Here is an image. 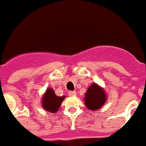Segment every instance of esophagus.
Returning <instances> with one entry per match:
<instances>
[{"mask_svg":"<svg viewBox=\"0 0 146 146\" xmlns=\"http://www.w3.org/2000/svg\"><path fill=\"white\" fill-rule=\"evenodd\" d=\"M68 94H69V96H76V92L75 91H69L68 92Z\"/></svg>","mask_w":146,"mask_h":146,"instance_id":"1","label":"esophagus"}]
</instances>
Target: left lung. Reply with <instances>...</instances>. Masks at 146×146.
<instances>
[{"label": "left lung", "instance_id": "1", "mask_svg": "<svg viewBox=\"0 0 146 146\" xmlns=\"http://www.w3.org/2000/svg\"><path fill=\"white\" fill-rule=\"evenodd\" d=\"M83 100L88 109L97 111L106 102L107 94L102 87L94 82L88 88Z\"/></svg>", "mask_w": 146, "mask_h": 146}]
</instances>
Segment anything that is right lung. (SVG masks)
I'll return each mask as SVG.
<instances>
[{
    "instance_id": "1",
    "label": "right lung",
    "mask_w": 146,
    "mask_h": 146,
    "mask_svg": "<svg viewBox=\"0 0 146 146\" xmlns=\"http://www.w3.org/2000/svg\"><path fill=\"white\" fill-rule=\"evenodd\" d=\"M65 96H58L51 88H47L42 99V106L44 110L49 113H55L58 111L60 104L63 102Z\"/></svg>"
}]
</instances>
